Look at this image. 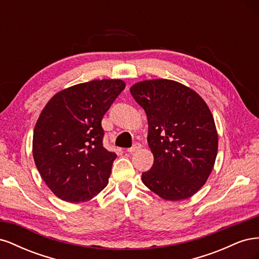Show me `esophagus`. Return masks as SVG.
Returning a JSON list of instances; mask_svg holds the SVG:
<instances>
[{"instance_id":"esophagus-1","label":"esophagus","mask_w":259,"mask_h":259,"mask_svg":"<svg viewBox=\"0 0 259 259\" xmlns=\"http://www.w3.org/2000/svg\"><path fill=\"white\" fill-rule=\"evenodd\" d=\"M140 149H142V145H140V144H135V145H133L132 148H128V149H127V152H128V153H133V152L140 150Z\"/></svg>"}]
</instances>
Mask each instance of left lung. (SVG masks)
Instances as JSON below:
<instances>
[{
    "instance_id": "8db88e82",
    "label": "left lung",
    "mask_w": 259,
    "mask_h": 259,
    "mask_svg": "<svg viewBox=\"0 0 259 259\" xmlns=\"http://www.w3.org/2000/svg\"><path fill=\"white\" fill-rule=\"evenodd\" d=\"M148 120V144L153 165L143 173L147 188L168 201L192 197L213 170L218 134L213 114L199 94L166 79L131 86Z\"/></svg>"
}]
</instances>
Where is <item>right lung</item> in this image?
I'll use <instances>...</instances> for the list:
<instances>
[{
  "label": "right lung",
  "instance_id": "add662e5",
  "mask_svg": "<svg viewBox=\"0 0 259 259\" xmlns=\"http://www.w3.org/2000/svg\"><path fill=\"white\" fill-rule=\"evenodd\" d=\"M124 89L120 79L93 80L58 92L43 108L33 132V159L60 200L90 201L108 185L116 154L103 145L101 120Z\"/></svg>",
  "mask_w": 259,
  "mask_h": 259
}]
</instances>
